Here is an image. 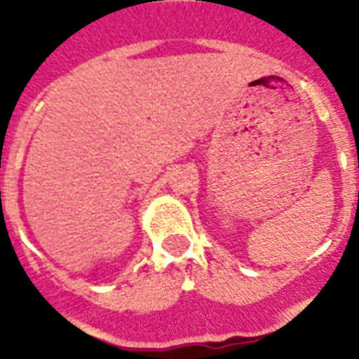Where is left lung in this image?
Masks as SVG:
<instances>
[{
  "instance_id": "8db88e82",
  "label": "left lung",
  "mask_w": 359,
  "mask_h": 359,
  "mask_svg": "<svg viewBox=\"0 0 359 359\" xmlns=\"http://www.w3.org/2000/svg\"><path fill=\"white\" fill-rule=\"evenodd\" d=\"M358 168H359V163H358ZM358 203H359V191H358Z\"/></svg>"
}]
</instances>
